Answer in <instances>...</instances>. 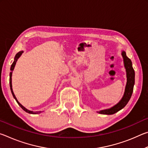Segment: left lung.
Listing matches in <instances>:
<instances>
[{
    "mask_svg": "<svg viewBox=\"0 0 148 148\" xmlns=\"http://www.w3.org/2000/svg\"><path fill=\"white\" fill-rule=\"evenodd\" d=\"M121 56L123 57V59L124 66L125 70H126L127 75V84L126 86H125L123 96L121 99L116 105L110 108L102 110H101V111L97 112L99 114L112 115L116 113V112L121 110L126 106L132 96L134 85V71L133 68H132V64L131 59L127 57L126 53L123 50H122L121 51Z\"/></svg>",
    "mask_w": 148,
    "mask_h": 148,
    "instance_id": "8db88e82",
    "label": "left lung"
}]
</instances>
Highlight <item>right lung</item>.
Returning a JSON list of instances; mask_svg holds the SVG:
<instances>
[{"instance_id": "add662e5", "label": "right lung", "mask_w": 148, "mask_h": 148, "mask_svg": "<svg viewBox=\"0 0 148 148\" xmlns=\"http://www.w3.org/2000/svg\"><path fill=\"white\" fill-rule=\"evenodd\" d=\"M23 53V51H21L18 52V53H17L16 55V56H15V57H14V62H13V63H12V64L11 65V67H10V71H11V72H10V90H11L12 94V95H13L14 98L15 99V100H16V102H17V104H18L19 105V106L21 107V108L24 110V111H25L26 112H27V113L31 114H40V113H41V111L32 112V111H31V110H27V109L25 108L23 106H22V105H21V104H20L19 102H18V101H17V99H16V96H15V95H14V93L13 89H12V72H13L14 69V67H15V66H16V62H17V59H18L19 58L20 56H21L22 53Z\"/></svg>"}]
</instances>
